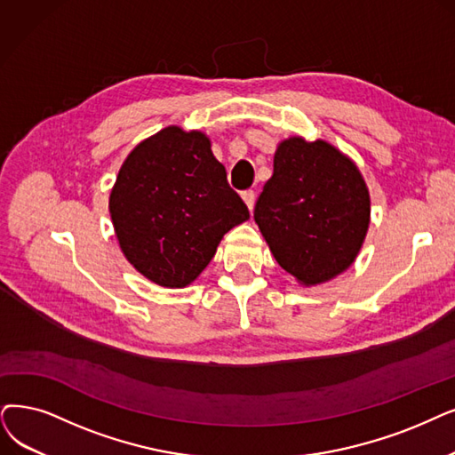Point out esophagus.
Segmentation results:
<instances>
[{
  "label": "esophagus",
  "instance_id": "1",
  "mask_svg": "<svg viewBox=\"0 0 455 455\" xmlns=\"http://www.w3.org/2000/svg\"><path fill=\"white\" fill-rule=\"evenodd\" d=\"M243 199H244V204L248 205V209L251 212L253 211V204H256V192H253V190H244L243 192Z\"/></svg>",
  "mask_w": 455,
  "mask_h": 455
}]
</instances>
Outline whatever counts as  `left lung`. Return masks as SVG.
<instances>
[{"mask_svg": "<svg viewBox=\"0 0 455 455\" xmlns=\"http://www.w3.org/2000/svg\"><path fill=\"white\" fill-rule=\"evenodd\" d=\"M253 220L278 265L315 285L355 261L370 226V194L358 168L332 145L289 138L278 145Z\"/></svg>", "mask_w": 455, "mask_h": 455, "instance_id": "obj_1", "label": "left lung"}]
</instances>
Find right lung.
Segmentation results:
<instances>
[{
  "mask_svg": "<svg viewBox=\"0 0 455 455\" xmlns=\"http://www.w3.org/2000/svg\"><path fill=\"white\" fill-rule=\"evenodd\" d=\"M119 246L136 270L185 287L250 212L202 132L168 126L126 156L110 196Z\"/></svg>",
  "mask_w": 455,
  "mask_h": 455,
  "instance_id": "obj_1",
  "label": "right lung"
}]
</instances>
